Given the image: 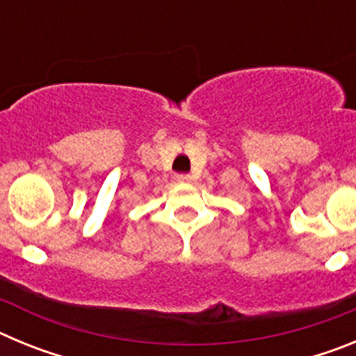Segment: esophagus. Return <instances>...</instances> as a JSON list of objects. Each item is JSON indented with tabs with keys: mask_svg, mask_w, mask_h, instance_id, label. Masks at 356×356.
<instances>
[{
	"mask_svg": "<svg viewBox=\"0 0 356 356\" xmlns=\"http://www.w3.org/2000/svg\"><path fill=\"white\" fill-rule=\"evenodd\" d=\"M176 180L180 181V184H188V181L193 180V176L185 175V172H180V175H176Z\"/></svg>",
	"mask_w": 356,
	"mask_h": 356,
	"instance_id": "34e87169",
	"label": "esophagus"
}]
</instances>
